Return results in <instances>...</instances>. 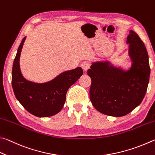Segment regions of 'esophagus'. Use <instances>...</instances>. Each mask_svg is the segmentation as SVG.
Returning <instances> with one entry per match:
<instances>
[{"mask_svg": "<svg viewBox=\"0 0 155 155\" xmlns=\"http://www.w3.org/2000/svg\"><path fill=\"white\" fill-rule=\"evenodd\" d=\"M90 66H91V64H90V62L88 61H84L81 64V67H82V68L84 70H87V69H89Z\"/></svg>", "mask_w": 155, "mask_h": 155, "instance_id": "esophagus-1", "label": "esophagus"}]
</instances>
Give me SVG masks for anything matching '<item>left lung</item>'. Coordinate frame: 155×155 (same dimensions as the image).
I'll return each mask as SVG.
<instances>
[{"mask_svg": "<svg viewBox=\"0 0 155 155\" xmlns=\"http://www.w3.org/2000/svg\"><path fill=\"white\" fill-rule=\"evenodd\" d=\"M131 68L123 72L108 63H94L87 74L91 78L90 100L104 114L123 117L140 104L145 96L150 77L148 55L143 41L131 30L127 36Z\"/></svg>", "mask_w": 155, "mask_h": 155, "instance_id": "1", "label": "left lung"}]
</instances>
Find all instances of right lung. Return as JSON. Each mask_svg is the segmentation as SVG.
I'll return each instance as SVG.
<instances>
[{
  "instance_id": "1",
  "label": "right lung",
  "mask_w": 155,
  "mask_h": 155,
  "mask_svg": "<svg viewBox=\"0 0 155 155\" xmlns=\"http://www.w3.org/2000/svg\"><path fill=\"white\" fill-rule=\"evenodd\" d=\"M26 37L19 45L14 59L11 83L14 94L24 108L35 116L47 117L55 115L62 109L66 93L83 74L81 67L64 72L48 83L37 84L22 77L19 69V57Z\"/></svg>"
}]
</instances>
